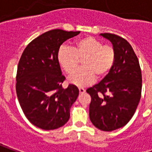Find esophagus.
Here are the masks:
<instances>
[{
	"mask_svg": "<svg viewBox=\"0 0 152 152\" xmlns=\"http://www.w3.org/2000/svg\"><path fill=\"white\" fill-rule=\"evenodd\" d=\"M79 91H80V94H83V93H85V89H83L82 88H79Z\"/></svg>",
	"mask_w": 152,
	"mask_h": 152,
	"instance_id": "obj_1",
	"label": "esophagus"
}]
</instances>
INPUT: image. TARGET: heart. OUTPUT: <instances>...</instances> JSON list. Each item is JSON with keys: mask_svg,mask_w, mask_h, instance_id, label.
<instances>
[{"mask_svg": "<svg viewBox=\"0 0 152 152\" xmlns=\"http://www.w3.org/2000/svg\"><path fill=\"white\" fill-rule=\"evenodd\" d=\"M116 59L113 46L103 45L98 39L87 36L76 40L71 48L63 45L57 52L58 63L67 74H72L82 60V69L69 76V81L79 87L92 84L110 72Z\"/></svg>", "mask_w": 152, "mask_h": 152, "instance_id": "b5f03b06", "label": "heart"}]
</instances>
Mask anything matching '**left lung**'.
Listing matches in <instances>:
<instances>
[{
    "instance_id": "left-lung-1",
    "label": "left lung",
    "mask_w": 152,
    "mask_h": 152,
    "mask_svg": "<svg viewBox=\"0 0 152 152\" xmlns=\"http://www.w3.org/2000/svg\"><path fill=\"white\" fill-rule=\"evenodd\" d=\"M115 50L110 72L99 83L86 91L91 95V121L99 129L110 132L125 126L134 115L141 97L142 75L133 49L125 39L101 34Z\"/></svg>"
}]
</instances>
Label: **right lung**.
<instances>
[{"label":"right lung","instance_id":"add662e5","mask_svg":"<svg viewBox=\"0 0 152 152\" xmlns=\"http://www.w3.org/2000/svg\"><path fill=\"white\" fill-rule=\"evenodd\" d=\"M79 34L80 31L51 30L32 40L21 55L16 73V95L26 118L42 129L63 126L78 97L75 85L62 88L65 77L61 74L57 52L64 42Z\"/></svg>","mask_w":152,"mask_h":152}]
</instances>
